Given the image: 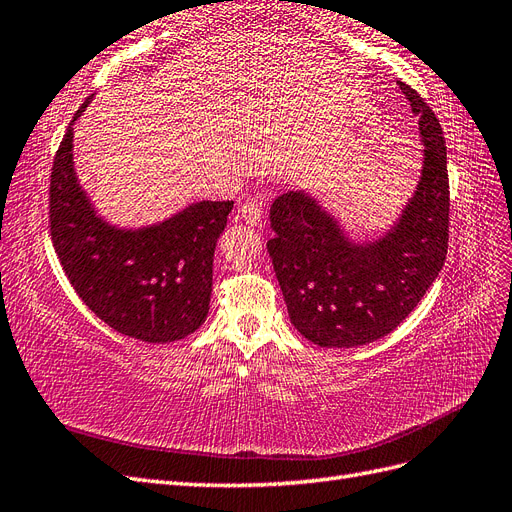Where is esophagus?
<instances>
[{"label":"esophagus","instance_id":"obj_1","mask_svg":"<svg viewBox=\"0 0 512 512\" xmlns=\"http://www.w3.org/2000/svg\"><path fill=\"white\" fill-rule=\"evenodd\" d=\"M239 215L247 224H252V226L260 224V220H262V203H260V200H247V203L241 205Z\"/></svg>","mask_w":512,"mask_h":512}]
</instances>
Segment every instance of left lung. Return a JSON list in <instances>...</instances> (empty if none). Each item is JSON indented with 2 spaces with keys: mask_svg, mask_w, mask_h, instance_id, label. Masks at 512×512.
Returning <instances> with one entry per match:
<instances>
[{
  "mask_svg": "<svg viewBox=\"0 0 512 512\" xmlns=\"http://www.w3.org/2000/svg\"><path fill=\"white\" fill-rule=\"evenodd\" d=\"M425 145L418 188L391 232L354 245L303 192L271 205L267 250L290 322L320 348H354L389 335L423 299L448 250V170L442 126L427 102L399 81Z\"/></svg>",
  "mask_w": 512,
  "mask_h": 512,
  "instance_id": "1",
  "label": "left lung"
}]
</instances>
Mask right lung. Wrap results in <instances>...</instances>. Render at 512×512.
<instances>
[{
    "label": "right lung",
    "instance_id": "1",
    "mask_svg": "<svg viewBox=\"0 0 512 512\" xmlns=\"http://www.w3.org/2000/svg\"><path fill=\"white\" fill-rule=\"evenodd\" d=\"M89 102L91 96L72 121ZM232 205V200H203L134 232L104 224L74 177L72 123L51 168V241L66 277L108 327L147 344L177 342L205 322L215 243Z\"/></svg>",
    "mask_w": 512,
    "mask_h": 512
}]
</instances>
